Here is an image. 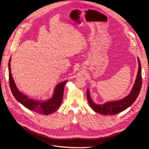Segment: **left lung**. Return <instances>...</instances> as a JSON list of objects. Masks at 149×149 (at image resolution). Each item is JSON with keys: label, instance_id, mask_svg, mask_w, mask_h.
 <instances>
[{"label": "left lung", "instance_id": "1", "mask_svg": "<svg viewBox=\"0 0 149 149\" xmlns=\"http://www.w3.org/2000/svg\"><path fill=\"white\" fill-rule=\"evenodd\" d=\"M138 60V71L136 75V79L130 93L127 97L122 100L109 101L104 104H97L91 100L89 89H87V97L89 106L95 112L103 115H115L130 107L136 100L142 85V75H141V66Z\"/></svg>", "mask_w": 149, "mask_h": 149}]
</instances>
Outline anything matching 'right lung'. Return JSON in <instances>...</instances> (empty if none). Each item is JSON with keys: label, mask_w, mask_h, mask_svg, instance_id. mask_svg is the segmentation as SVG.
Segmentation results:
<instances>
[{"label": "right lung", "mask_w": 149, "mask_h": 149, "mask_svg": "<svg viewBox=\"0 0 149 149\" xmlns=\"http://www.w3.org/2000/svg\"><path fill=\"white\" fill-rule=\"evenodd\" d=\"M10 61L11 58L9 60L8 63L9 83L11 91L14 98L29 110L37 113L46 115L56 111L61 103L63 97L64 87L68 80L62 81L56 86L53 95L51 99L46 101L31 99L29 98L28 96L23 94L18 90L11 73Z\"/></svg>", "instance_id": "1"}]
</instances>
